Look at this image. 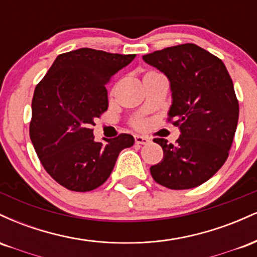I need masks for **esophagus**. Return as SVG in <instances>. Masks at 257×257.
<instances>
[{
  "label": "esophagus",
  "instance_id": "1",
  "mask_svg": "<svg viewBox=\"0 0 257 257\" xmlns=\"http://www.w3.org/2000/svg\"><path fill=\"white\" fill-rule=\"evenodd\" d=\"M135 143L139 144V145H146V144L150 143V138L137 135V137H135Z\"/></svg>",
  "mask_w": 257,
  "mask_h": 257
}]
</instances>
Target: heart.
<instances>
[{
    "label": "heart",
    "mask_w": 257,
    "mask_h": 257,
    "mask_svg": "<svg viewBox=\"0 0 257 257\" xmlns=\"http://www.w3.org/2000/svg\"><path fill=\"white\" fill-rule=\"evenodd\" d=\"M149 73H155V72H149ZM149 73H147V75H149ZM133 125H134L137 129H144L146 126V122L143 119H138L133 123Z\"/></svg>",
    "instance_id": "b5f03b06"
}]
</instances>
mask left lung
Instances as JSON below:
<instances>
[{
    "label": "left lung",
    "instance_id": "8db88e82",
    "mask_svg": "<svg viewBox=\"0 0 257 257\" xmlns=\"http://www.w3.org/2000/svg\"><path fill=\"white\" fill-rule=\"evenodd\" d=\"M170 81L168 120L180 128L175 145L156 138L163 159L150 168L153 180L170 190H187L214 175L228 157L239 117L234 87L222 60L193 43L143 57Z\"/></svg>",
    "mask_w": 257,
    "mask_h": 257
}]
</instances>
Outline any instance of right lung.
Masks as SVG:
<instances>
[{
  "instance_id": "obj_1",
  "label": "right lung",
  "mask_w": 257,
  "mask_h": 257,
  "mask_svg": "<svg viewBox=\"0 0 257 257\" xmlns=\"http://www.w3.org/2000/svg\"><path fill=\"white\" fill-rule=\"evenodd\" d=\"M134 58L91 48L63 53L35 88L32 145L46 172L67 190L98 188L119 152L134 145L129 134L106 139V144L95 143L93 135L94 120L108 107L105 85Z\"/></svg>"
}]
</instances>
